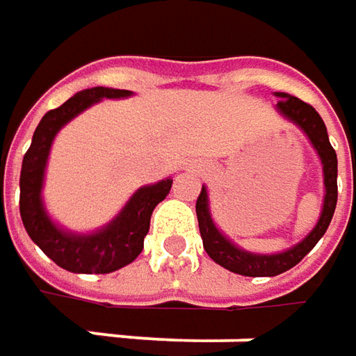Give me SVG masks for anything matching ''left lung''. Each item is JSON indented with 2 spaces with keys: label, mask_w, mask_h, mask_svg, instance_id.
<instances>
[{
  "label": "left lung",
  "mask_w": 356,
  "mask_h": 356,
  "mask_svg": "<svg viewBox=\"0 0 356 356\" xmlns=\"http://www.w3.org/2000/svg\"><path fill=\"white\" fill-rule=\"evenodd\" d=\"M275 97L281 99L280 103L275 104V111L285 120L293 122L295 127L307 136L309 143L321 160L325 196H323L321 213H319L317 224L301 241L277 253H253L239 248L236 241H232L216 226L212 210H210L208 188L202 186V192L196 202V213H198L200 236L204 241V250L218 266L226 267L229 271L245 275V277H273L297 266L325 236L337 206V154L329 143V134H327V127L323 118L311 104L303 103L293 95L275 92Z\"/></svg>",
  "instance_id": "left-lung-1"
}]
</instances>
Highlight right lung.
Masks as SVG:
<instances>
[{
  "label": "right lung",
  "instance_id": "right-lung-1",
  "mask_svg": "<svg viewBox=\"0 0 356 356\" xmlns=\"http://www.w3.org/2000/svg\"><path fill=\"white\" fill-rule=\"evenodd\" d=\"M134 92L124 89L92 87L76 92L59 108L49 111L33 132L29 150L23 156L19 176V212L29 238L55 264L71 273H111L132 264L144 248L150 216L170 194L172 178L138 188L122 210L103 227L79 234L59 226L43 204V184L49 152L57 132L83 111L103 99H129Z\"/></svg>",
  "mask_w": 356,
  "mask_h": 356
}]
</instances>
